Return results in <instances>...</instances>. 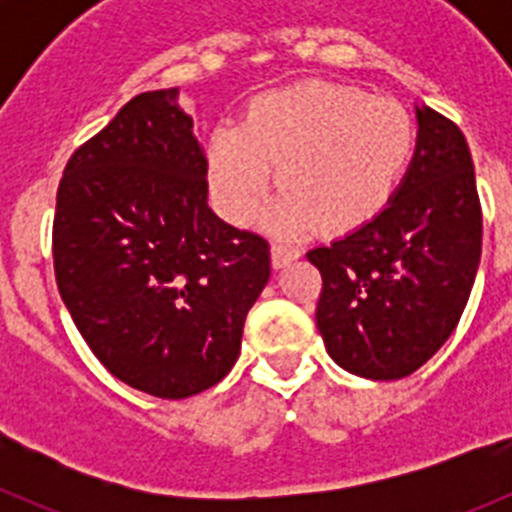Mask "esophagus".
Masks as SVG:
<instances>
[{
    "instance_id": "obj_1",
    "label": "esophagus",
    "mask_w": 512,
    "mask_h": 512,
    "mask_svg": "<svg viewBox=\"0 0 512 512\" xmlns=\"http://www.w3.org/2000/svg\"><path fill=\"white\" fill-rule=\"evenodd\" d=\"M297 256H300V253H297L295 248L282 246V243H274V246H271V264H274V269H282V266L292 264Z\"/></svg>"
}]
</instances>
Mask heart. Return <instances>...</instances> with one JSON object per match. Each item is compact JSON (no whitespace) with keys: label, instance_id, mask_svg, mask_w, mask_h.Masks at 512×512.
<instances>
[{"label":"heart","instance_id":"b5f03b06","mask_svg":"<svg viewBox=\"0 0 512 512\" xmlns=\"http://www.w3.org/2000/svg\"><path fill=\"white\" fill-rule=\"evenodd\" d=\"M413 143V120L397 102L310 81L264 94L241 128H215L207 176L230 223L246 225L256 215L277 166L284 194L269 215L271 228L351 230L390 202Z\"/></svg>","mask_w":512,"mask_h":512}]
</instances>
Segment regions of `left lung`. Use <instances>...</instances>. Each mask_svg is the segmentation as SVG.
I'll list each match as a JSON object with an SVG mask.
<instances>
[{
  "label": "left lung",
  "mask_w": 512,
  "mask_h": 512,
  "mask_svg": "<svg viewBox=\"0 0 512 512\" xmlns=\"http://www.w3.org/2000/svg\"><path fill=\"white\" fill-rule=\"evenodd\" d=\"M415 115L413 161L390 202L361 228L307 251L323 277L315 323L330 359L379 382L408 377L446 343L482 256L467 140L431 107Z\"/></svg>",
  "instance_id": "8db88e82"
}]
</instances>
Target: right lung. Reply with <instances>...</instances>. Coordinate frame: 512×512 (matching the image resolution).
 Wrapping results in <instances>:
<instances>
[{"mask_svg": "<svg viewBox=\"0 0 512 512\" xmlns=\"http://www.w3.org/2000/svg\"><path fill=\"white\" fill-rule=\"evenodd\" d=\"M179 89L130 99L63 169L53 266L92 354L133 390L184 400L241 354L269 243L207 205V158Z\"/></svg>", "mask_w": 512, "mask_h": 512, "instance_id": "1", "label": "right lung"}]
</instances>
